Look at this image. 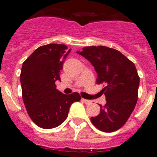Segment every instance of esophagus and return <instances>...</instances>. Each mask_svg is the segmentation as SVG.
I'll use <instances>...</instances> for the list:
<instances>
[{
    "label": "esophagus",
    "instance_id": "1",
    "mask_svg": "<svg viewBox=\"0 0 157 157\" xmlns=\"http://www.w3.org/2000/svg\"><path fill=\"white\" fill-rule=\"evenodd\" d=\"M82 101L83 102H84V103H86V104H90L91 103V101H90V100H86V99H82Z\"/></svg>",
    "mask_w": 157,
    "mask_h": 157
}]
</instances>
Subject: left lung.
I'll return each instance as SVG.
<instances>
[{
    "label": "left lung",
    "instance_id": "obj_1",
    "mask_svg": "<svg viewBox=\"0 0 157 157\" xmlns=\"http://www.w3.org/2000/svg\"><path fill=\"white\" fill-rule=\"evenodd\" d=\"M92 63L98 73L97 84H104L106 98L100 114L90 120L104 132L121 128L134 111L138 101L140 78L135 65L120 51L106 46H88L77 52Z\"/></svg>",
    "mask_w": 157,
    "mask_h": 157
}]
</instances>
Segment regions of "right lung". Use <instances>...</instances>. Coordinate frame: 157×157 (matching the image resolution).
<instances>
[{"mask_svg": "<svg viewBox=\"0 0 157 157\" xmlns=\"http://www.w3.org/2000/svg\"><path fill=\"white\" fill-rule=\"evenodd\" d=\"M71 49L62 44L37 48L23 63L20 74L22 97L32 121L43 129L60 125L72 103L81 100L78 93L63 94L56 90L59 72Z\"/></svg>", "mask_w": 157, "mask_h": 157, "instance_id": "right-lung-1", "label": "right lung"}]
</instances>
